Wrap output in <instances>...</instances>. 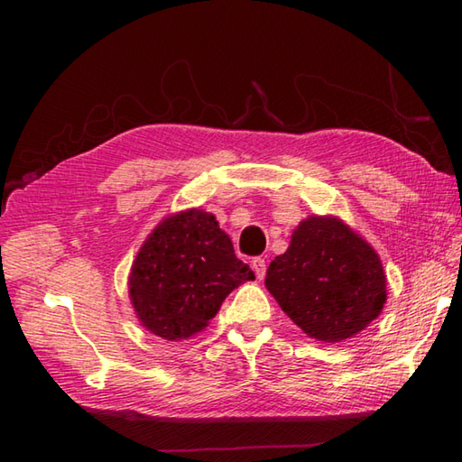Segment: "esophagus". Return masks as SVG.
Returning a JSON list of instances; mask_svg holds the SVG:
<instances>
[{
	"label": "esophagus",
	"mask_w": 462,
	"mask_h": 462,
	"mask_svg": "<svg viewBox=\"0 0 462 462\" xmlns=\"http://www.w3.org/2000/svg\"><path fill=\"white\" fill-rule=\"evenodd\" d=\"M253 269H254V275L263 279L264 275H267V263H264V259H261V256H256V259H253Z\"/></svg>",
	"instance_id": "obj_1"
}]
</instances>
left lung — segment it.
<instances>
[{
    "instance_id": "left-lung-1",
    "label": "left lung",
    "mask_w": 462,
    "mask_h": 462,
    "mask_svg": "<svg viewBox=\"0 0 462 462\" xmlns=\"http://www.w3.org/2000/svg\"><path fill=\"white\" fill-rule=\"evenodd\" d=\"M264 285L303 332L322 342L365 330L387 300L377 253L336 217L311 216L297 226Z\"/></svg>"
}]
</instances>
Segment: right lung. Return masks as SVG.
<instances>
[{
	"label": "right lung",
	"instance_id": "add662e5",
	"mask_svg": "<svg viewBox=\"0 0 462 462\" xmlns=\"http://www.w3.org/2000/svg\"><path fill=\"white\" fill-rule=\"evenodd\" d=\"M254 279L216 217L189 209L167 217L140 248L130 300L146 330L183 340L203 330L232 289Z\"/></svg>",
	"mask_w": 462,
	"mask_h": 462
}]
</instances>
